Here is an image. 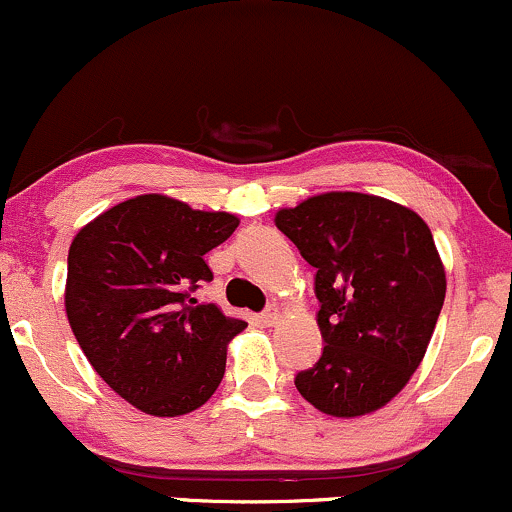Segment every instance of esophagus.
I'll list each match as a JSON object with an SVG mask.
<instances>
[{
    "label": "esophagus",
    "instance_id": "esophagus-1",
    "mask_svg": "<svg viewBox=\"0 0 512 512\" xmlns=\"http://www.w3.org/2000/svg\"><path fill=\"white\" fill-rule=\"evenodd\" d=\"M279 320H282V316H279L277 308H267V311L260 316V323L267 325V328H269V325H277Z\"/></svg>",
    "mask_w": 512,
    "mask_h": 512
}]
</instances>
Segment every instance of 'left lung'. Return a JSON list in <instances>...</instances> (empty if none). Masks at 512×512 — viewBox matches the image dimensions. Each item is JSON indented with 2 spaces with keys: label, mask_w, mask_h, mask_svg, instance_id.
Listing matches in <instances>:
<instances>
[{
  "label": "left lung",
  "mask_w": 512,
  "mask_h": 512,
  "mask_svg": "<svg viewBox=\"0 0 512 512\" xmlns=\"http://www.w3.org/2000/svg\"><path fill=\"white\" fill-rule=\"evenodd\" d=\"M274 223L316 267L323 355L296 389L333 418L384 408L423 362L447 291L428 223L359 192L308 196Z\"/></svg>",
  "instance_id": "left-lung-1"
}]
</instances>
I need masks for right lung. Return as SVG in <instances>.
<instances>
[{
  "instance_id": "obj_1",
  "label": "right lung",
  "mask_w": 512,
  "mask_h": 512,
  "mask_svg": "<svg viewBox=\"0 0 512 512\" xmlns=\"http://www.w3.org/2000/svg\"><path fill=\"white\" fill-rule=\"evenodd\" d=\"M238 223L233 213L140 194L99 213L72 240L70 328L94 372L138 411L192 413L221 384L228 342L247 323L192 291L211 282L204 255Z\"/></svg>"
}]
</instances>
